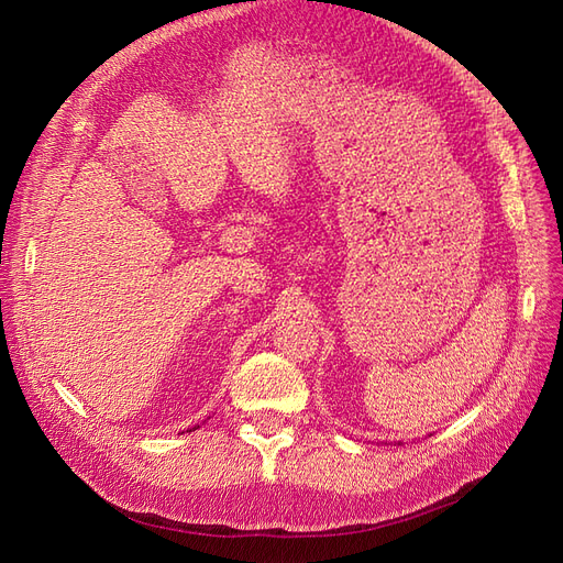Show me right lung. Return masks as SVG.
<instances>
[{
    "label": "right lung",
    "mask_w": 563,
    "mask_h": 563,
    "mask_svg": "<svg viewBox=\"0 0 563 563\" xmlns=\"http://www.w3.org/2000/svg\"><path fill=\"white\" fill-rule=\"evenodd\" d=\"M197 428H199V424H197ZM197 428H192V430H197ZM192 430H190V432H192Z\"/></svg>",
    "instance_id": "1"
}]
</instances>
